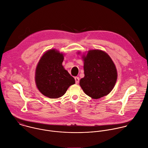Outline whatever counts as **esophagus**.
Wrapping results in <instances>:
<instances>
[{"label":"esophagus","mask_w":148,"mask_h":148,"mask_svg":"<svg viewBox=\"0 0 148 148\" xmlns=\"http://www.w3.org/2000/svg\"><path fill=\"white\" fill-rule=\"evenodd\" d=\"M75 81L76 84H78L79 83V78L78 77H75Z\"/></svg>","instance_id":"esophagus-1"}]
</instances>
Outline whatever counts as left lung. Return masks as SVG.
<instances>
[{
	"label": "left lung",
	"instance_id": "left-lung-1",
	"mask_svg": "<svg viewBox=\"0 0 148 148\" xmlns=\"http://www.w3.org/2000/svg\"><path fill=\"white\" fill-rule=\"evenodd\" d=\"M78 54H81L78 51ZM85 77L79 85L85 93L92 99H98L109 94L113 89L117 79V71L110 57L104 51L90 50L83 54Z\"/></svg>",
	"mask_w": 148,
	"mask_h": 148
}]
</instances>
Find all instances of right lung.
Masks as SVG:
<instances>
[{"instance_id":"1","label":"right lung","mask_w":148,"mask_h":148,"mask_svg":"<svg viewBox=\"0 0 148 148\" xmlns=\"http://www.w3.org/2000/svg\"><path fill=\"white\" fill-rule=\"evenodd\" d=\"M64 53L53 49L46 51L35 70V81L39 91L50 98L63 96L75 82L62 65Z\"/></svg>"}]
</instances>
